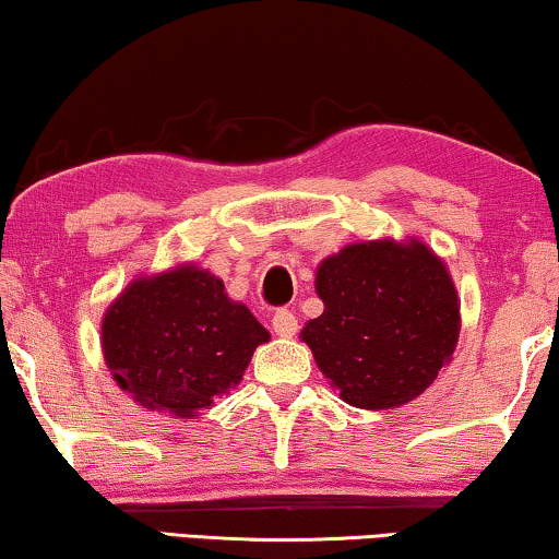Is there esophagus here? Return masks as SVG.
I'll list each match as a JSON object with an SVG mask.
<instances>
[{
    "mask_svg": "<svg viewBox=\"0 0 559 559\" xmlns=\"http://www.w3.org/2000/svg\"><path fill=\"white\" fill-rule=\"evenodd\" d=\"M272 331L280 335V338H293L297 333V318L293 310L287 308H280L277 312L272 316Z\"/></svg>",
    "mask_w": 559,
    "mask_h": 559,
    "instance_id": "1",
    "label": "esophagus"
}]
</instances>
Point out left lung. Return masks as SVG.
Segmentation results:
<instances>
[{"label":"left lung","mask_w":559,"mask_h":559,"mask_svg":"<svg viewBox=\"0 0 559 559\" xmlns=\"http://www.w3.org/2000/svg\"><path fill=\"white\" fill-rule=\"evenodd\" d=\"M323 316L302 341L341 400L392 409L425 392L453 356L461 302L440 257L423 241H364L323 259L316 274Z\"/></svg>","instance_id":"8db88e82"}]
</instances>
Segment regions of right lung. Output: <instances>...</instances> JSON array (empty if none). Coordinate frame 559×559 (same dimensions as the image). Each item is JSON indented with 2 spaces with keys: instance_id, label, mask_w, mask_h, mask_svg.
Masks as SVG:
<instances>
[{
  "instance_id": "right-lung-1",
  "label": "right lung",
  "mask_w": 559,
  "mask_h": 559,
  "mask_svg": "<svg viewBox=\"0 0 559 559\" xmlns=\"http://www.w3.org/2000/svg\"><path fill=\"white\" fill-rule=\"evenodd\" d=\"M270 333L224 282L195 264L140 277L106 310L102 348L117 384L144 409L193 419L236 386Z\"/></svg>"
}]
</instances>
